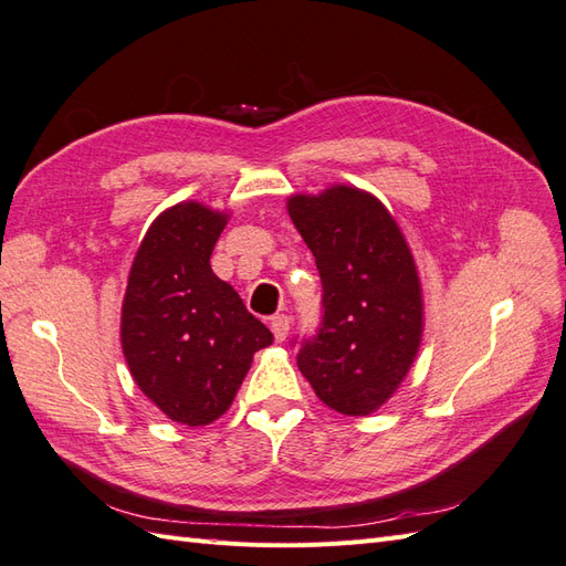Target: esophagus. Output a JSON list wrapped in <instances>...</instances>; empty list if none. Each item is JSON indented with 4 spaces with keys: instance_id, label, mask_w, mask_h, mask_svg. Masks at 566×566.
<instances>
[{
    "instance_id": "obj_1",
    "label": "esophagus",
    "mask_w": 566,
    "mask_h": 566,
    "mask_svg": "<svg viewBox=\"0 0 566 566\" xmlns=\"http://www.w3.org/2000/svg\"><path fill=\"white\" fill-rule=\"evenodd\" d=\"M271 333H273V337H276V342H283L290 333V316H285V314L271 316Z\"/></svg>"
}]
</instances>
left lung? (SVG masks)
<instances>
[{
	"instance_id": "obj_1",
	"label": "left lung",
	"mask_w": 566,
	"mask_h": 566,
	"mask_svg": "<svg viewBox=\"0 0 566 566\" xmlns=\"http://www.w3.org/2000/svg\"><path fill=\"white\" fill-rule=\"evenodd\" d=\"M287 212L316 256L321 323L297 366L316 397L345 416L380 408L413 364L422 335L420 281L397 221L358 188L295 196Z\"/></svg>"
}]
</instances>
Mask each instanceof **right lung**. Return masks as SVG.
<instances>
[{
  "mask_svg": "<svg viewBox=\"0 0 566 566\" xmlns=\"http://www.w3.org/2000/svg\"><path fill=\"white\" fill-rule=\"evenodd\" d=\"M224 227V214L198 202L163 212L134 256L123 304L132 378L167 418L188 427L224 416L252 354L273 339L210 266Z\"/></svg>",
  "mask_w": 566,
  "mask_h": 566,
  "instance_id": "add662e5",
  "label": "right lung"
}]
</instances>
